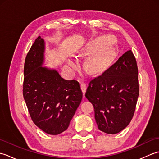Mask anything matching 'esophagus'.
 <instances>
[{
    "label": "esophagus",
    "mask_w": 159,
    "mask_h": 159,
    "mask_svg": "<svg viewBox=\"0 0 159 159\" xmlns=\"http://www.w3.org/2000/svg\"><path fill=\"white\" fill-rule=\"evenodd\" d=\"M80 88H81L82 90V92L83 93L84 95H85V93L86 92V90H87V86L85 83H82L80 84Z\"/></svg>",
    "instance_id": "obj_1"
}]
</instances>
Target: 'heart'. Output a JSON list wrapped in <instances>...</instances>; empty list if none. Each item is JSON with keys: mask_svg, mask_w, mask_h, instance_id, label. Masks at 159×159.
<instances>
[{"mask_svg": "<svg viewBox=\"0 0 159 159\" xmlns=\"http://www.w3.org/2000/svg\"><path fill=\"white\" fill-rule=\"evenodd\" d=\"M104 43H105V40L104 39H100L94 42L90 47L89 52H96L89 59L88 63H87L89 71L93 74L100 72L106 66L109 60L110 49L109 46L104 44ZM67 64L72 68H74L77 66L76 63L72 60H69L67 61Z\"/></svg>", "mask_w": 159, "mask_h": 159, "instance_id": "1", "label": "heart"}]
</instances>
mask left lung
I'll return each instance as SVG.
<instances>
[{
  "mask_svg": "<svg viewBox=\"0 0 159 159\" xmlns=\"http://www.w3.org/2000/svg\"><path fill=\"white\" fill-rule=\"evenodd\" d=\"M139 93L137 61L130 50L89 83L85 96L94 107L98 129L107 134L124 130L134 116Z\"/></svg>",
  "mask_w": 159,
  "mask_h": 159,
  "instance_id": "left-lung-1",
  "label": "left lung"
}]
</instances>
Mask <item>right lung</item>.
I'll return each instance as SVG.
<instances>
[{"instance_id":"right-lung-1","label":"right lung","mask_w":159,"mask_h":159,"mask_svg":"<svg viewBox=\"0 0 159 159\" xmlns=\"http://www.w3.org/2000/svg\"><path fill=\"white\" fill-rule=\"evenodd\" d=\"M44 50V41L39 36L25 59L23 96L34 124L56 135L67 129L83 93L76 80H65L57 70L42 67Z\"/></svg>"}]
</instances>
